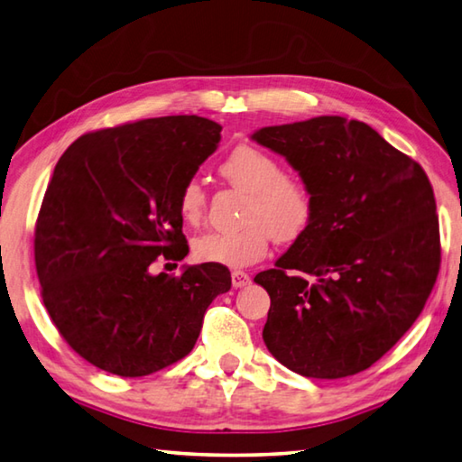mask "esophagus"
I'll list each match as a JSON object with an SVG mask.
<instances>
[{"instance_id": "1", "label": "esophagus", "mask_w": 462, "mask_h": 462, "mask_svg": "<svg viewBox=\"0 0 462 462\" xmlns=\"http://www.w3.org/2000/svg\"><path fill=\"white\" fill-rule=\"evenodd\" d=\"M250 284V276L246 274V273H232V286L234 288H244V286H248Z\"/></svg>"}]
</instances>
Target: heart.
<instances>
[{
  "mask_svg": "<svg viewBox=\"0 0 462 462\" xmlns=\"http://www.w3.org/2000/svg\"><path fill=\"white\" fill-rule=\"evenodd\" d=\"M220 176L248 194L244 224L236 230H212L194 242L196 260L226 268H246L266 256L273 236L292 242L309 228L314 196L304 180L284 174L280 162L250 143L234 148L222 160ZM178 212L188 224H198L206 212V192L198 180L180 189Z\"/></svg>",
  "mask_w": 462,
  "mask_h": 462,
  "instance_id": "heart-1",
  "label": "heart"
}]
</instances>
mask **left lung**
<instances>
[{"label": "left lung", "instance_id": "obj_1", "mask_svg": "<svg viewBox=\"0 0 462 462\" xmlns=\"http://www.w3.org/2000/svg\"><path fill=\"white\" fill-rule=\"evenodd\" d=\"M314 196L312 222L256 274L270 296L262 338L309 378L373 366L412 327L437 282V202L424 170L358 120L319 116L250 135Z\"/></svg>", "mask_w": 462, "mask_h": 462}]
</instances>
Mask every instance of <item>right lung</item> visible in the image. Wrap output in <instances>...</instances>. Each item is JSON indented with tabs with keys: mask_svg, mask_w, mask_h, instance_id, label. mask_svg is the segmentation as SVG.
<instances>
[{
	"mask_svg": "<svg viewBox=\"0 0 462 462\" xmlns=\"http://www.w3.org/2000/svg\"><path fill=\"white\" fill-rule=\"evenodd\" d=\"M222 125L150 117L78 138L63 152L35 224L42 298L63 340L117 376H146L184 358L230 270L150 264L188 254L180 189L218 148Z\"/></svg>",
	"mask_w": 462,
	"mask_h": 462,
	"instance_id": "1",
	"label": "right lung"
}]
</instances>
